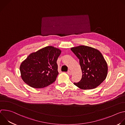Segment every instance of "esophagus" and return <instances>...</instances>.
Listing matches in <instances>:
<instances>
[{"label": "esophagus", "instance_id": "obj_1", "mask_svg": "<svg viewBox=\"0 0 125 125\" xmlns=\"http://www.w3.org/2000/svg\"><path fill=\"white\" fill-rule=\"evenodd\" d=\"M67 74H68V75H71L72 74V72H71V71H70V70H69L68 72H67Z\"/></svg>", "mask_w": 125, "mask_h": 125}]
</instances>
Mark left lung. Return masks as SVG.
I'll list each match as a JSON object with an SVG mask.
<instances>
[{
    "instance_id": "1",
    "label": "left lung",
    "mask_w": 125,
    "mask_h": 125,
    "mask_svg": "<svg viewBox=\"0 0 125 125\" xmlns=\"http://www.w3.org/2000/svg\"><path fill=\"white\" fill-rule=\"evenodd\" d=\"M71 50L80 60L83 74L81 80L74 84L82 90H91L99 85L108 73L107 64L101 53L85 45L72 47Z\"/></svg>"
}]
</instances>
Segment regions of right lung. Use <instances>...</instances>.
<instances>
[{
	"instance_id": "obj_1",
	"label": "right lung",
	"mask_w": 125,
	"mask_h": 125,
	"mask_svg": "<svg viewBox=\"0 0 125 125\" xmlns=\"http://www.w3.org/2000/svg\"><path fill=\"white\" fill-rule=\"evenodd\" d=\"M61 53L60 49L52 46L31 53L20 67L23 81L36 88H43L54 83L59 74L56 62Z\"/></svg>"
}]
</instances>
